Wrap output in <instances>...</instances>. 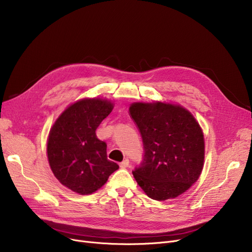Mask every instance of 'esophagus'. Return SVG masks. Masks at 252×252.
<instances>
[{
  "instance_id": "34e87169",
  "label": "esophagus",
  "mask_w": 252,
  "mask_h": 252,
  "mask_svg": "<svg viewBox=\"0 0 252 252\" xmlns=\"http://www.w3.org/2000/svg\"><path fill=\"white\" fill-rule=\"evenodd\" d=\"M128 165H129V161H128L127 158H126V159H125L123 162L119 163V166H121L122 168H126V167H127Z\"/></svg>"
}]
</instances>
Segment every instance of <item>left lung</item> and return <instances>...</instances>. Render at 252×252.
Here are the masks:
<instances>
[{
  "mask_svg": "<svg viewBox=\"0 0 252 252\" xmlns=\"http://www.w3.org/2000/svg\"><path fill=\"white\" fill-rule=\"evenodd\" d=\"M143 140V160L133 175L154 200L186 192L199 178L204 162V138L194 116L180 105L133 103L129 107Z\"/></svg>",
  "mask_w": 252,
  "mask_h": 252,
  "instance_id": "obj_1",
  "label": "left lung"
}]
</instances>
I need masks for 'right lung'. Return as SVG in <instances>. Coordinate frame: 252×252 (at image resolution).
I'll use <instances>...</instances> for the list:
<instances>
[{
  "label": "right lung",
  "mask_w": 252,
  "mask_h": 252,
  "mask_svg": "<svg viewBox=\"0 0 252 252\" xmlns=\"http://www.w3.org/2000/svg\"><path fill=\"white\" fill-rule=\"evenodd\" d=\"M113 109L105 99L79 100L57 118L48 144V159L53 174L65 187L81 195L94 193L107 182L118 165L107 159V145L96 129Z\"/></svg>",
  "instance_id": "1"
}]
</instances>
